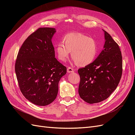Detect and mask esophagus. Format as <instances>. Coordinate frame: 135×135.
<instances>
[{
	"instance_id": "esophagus-1",
	"label": "esophagus",
	"mask_w": 135,
	"mask_h": 135,
	"mask_svg": "<svg viewBox=\"0 0 135 135\" xmlns=\"http://www.w3.org/2000/svg\"><path fill=\"white\" fill-rule=\"evenodd\" d=\"M67 71H68V73H73L74 72V69H73L71 67H68V68L67 69Z\"/></svg>"
}]
</instances>
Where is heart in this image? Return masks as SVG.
I'll return each mask as SVG.
<instances>
[{
  "instance_id": "1",
  "label": "heart",
  "mask_w": 135,
  "mask_h": 135,
  "mask_svg": "<svg viewBox=\"0 0 135 135\" xmlns=\"http://www.w3.org/2000/svg\"><path fill=\"white\" fill-rule=\"evenodd\" d=\"M62 42L57 45L55 51L58 59L62 62L66 61L71 51L72 57L79 66L91 64L97 55L96 40L84 34L70 32L64 36Z\"/></svg>"
}]
</instances>
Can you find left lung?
Here are the masks:
<instances>
[{
  "label": "left lung",
  "mask_w": 135,
  "mask_h": 135,
  "mask_svg": "<svg viewBox=\"0 0 135 135\" xmlns=\"http://www.w3.org/2000/svg\"><path fill=\"white\" fill-rule=\"evenodd\" d=\"M104 32V50L92 63L78 70L80 79L79 95L89 104L108 98L117 87L122 75L120 48L108 32Z\"/></svg>",
  "instance_id": "1"
}]
</instances>
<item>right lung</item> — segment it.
Segmentation results:
<instances>
[{"label":"right lung","mask_w":135,"mask_h":135,"mask_svg":"<svg viewBox=\"0 0 135 135\" xmlns=\"http://www.w3.org/2000/svg\"><path fill=\"white\" fill-rule=\"evenodd\" d=\"M55 28L40 27L20 48L15 72L20 91L27 100L39 106L52 103L57 95L59 82L66 68L55 58L52 38Z\"/></svg>","instance_id":"obj_1"}]
</instances>
